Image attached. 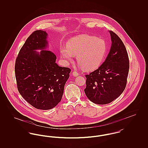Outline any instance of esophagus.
<instances>
[{
  "label": "esophagus",
  "mask_w": 148,
  "mask_h": 148,
  "mask_svg": "<svg viewBox=\"0 0 148 148\" xmlns=\"http://www.w3.org/2000/svg\"><path fill=\"white\" fill-rule=\"evenodd\" d=\"M73 75L74 76H75V77H77V76L79 75V73H77V71H73Z\"/></svg>",
  "instance_id": "obj_1"
}]
</instances>
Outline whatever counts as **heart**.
Returning a JSON list of instances; mask_svg holds the SVG:
<instances>
[{"label":"heart","instance_id":"1","mask_svg":"<svg viewBox=\"0 0 148 148\" xmlns=\"http://www.w3.org/2000/svg\"><path fill=\"white\" fill-rule=\"evenodd\" d=\"M107 51L105 41L94 36L80 35L71 39L67 48H62L60 53L67 61L72 60L77 55V62L85 70L92 71L98 68Z\"/></svg>","mask_w":148,"mask_h":148}]
</instances>
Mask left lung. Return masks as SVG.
<instances>
[{
	"mask_svg": "<svg viewBox=\"0 0 148 148\" xmlns=\"http://www.w3.org/2000/svg\"><path fill=\"white\" fill-rule=\"evenodd\" d=\"M112 47L105 62L98 69L85 75V93L91 101L106 104L120 96L124 90L129 69L126 48L119 37L109 31Z\"/></svg>",
	"mask_w": 148,
	"mask_h": 148,
	"instance_id": "8db88e82",
	"label": "left lung"
}]
</instances>
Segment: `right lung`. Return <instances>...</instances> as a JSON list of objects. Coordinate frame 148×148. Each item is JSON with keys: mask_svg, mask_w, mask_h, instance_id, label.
Instances as JSON below:
<instances>
[{"mask_svg": "<svg viewBox=\"0 0 148 148\" xmlns=\"http://www.w3.org/2000/svg\"><path fill=\"white\" fill-rule=\"evenodd\" d=\"M47 33L33 32L21 47L15 64L18 90L22 97L38 109L49 110L61 101L71 69L59 66L56 54L45 49ZM42 50L39 53L35 49ZM45 50H44L43 49Z\"/></svg>", "mask_w": 148, "mask_h": 148, "instance_id": "add662e5", "label": "right lung"}]
</instances>
